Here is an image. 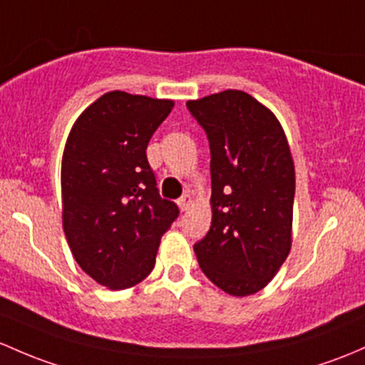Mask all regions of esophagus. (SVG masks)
Returning a JSON list of instances; mask_svg holds the SVG:
<instances>
[{
    "label": "esophagus",
    "mask_w": 365,
    "mask_h": 365,
    "mask_svg": "<svg viewBox=\"0 0 365 365\" xmlns=\"http://www.w3.org/2000/svg\"><path fill=\"white\" fill-rule=\"evenodd\" d=\"M178 206H180V210H182V212H187V210H189L190 206H192V195H190V194H183L182 197L178 199Z\"/></svg>",
    "instance_id": "1"
}]
</instances>
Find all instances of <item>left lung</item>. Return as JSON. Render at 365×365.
<instances>
[{
	"label": "left lung",
	"instance_id": "8db88e82",
	"mask_svg": "<svg viewBox=\"0 0 365 365\" xmlns=\"http://www.w3.org/2000/svg\"><path fill=\"white\" fill-rule=\"evenodd\" d=\"M212 153V227L194 245L202 273L225 294L262 290L292 247L295 170L285 131L243 91L187 101Z\"/></svg>",
	"mask_w": 365,
	"mask_h": 365
}]
</instances>
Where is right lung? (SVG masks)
<instances>
[{
	"label": "right lung",
	"instance_id": "obj_1",
	"mask_svg": "<svg viewBox=\"0 0 365 365\" xmlns=\"http://www.w3.org/2000/svg\"><path fill=\"white\" fill-rule=\"evenodd\" d=\"M175 101L112 91L87 106L68 134L61 166L63 229L78 266L124 290L155 266L178 206L163 199L147 159L152 134Z\"/></svg>",
	"mask_w": 365,
	"mask_h": 365
}]
</instances>
